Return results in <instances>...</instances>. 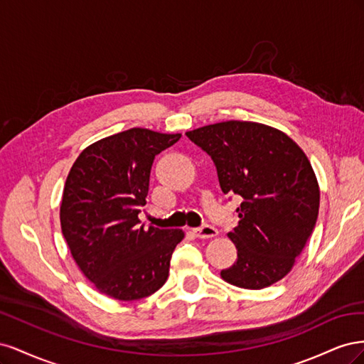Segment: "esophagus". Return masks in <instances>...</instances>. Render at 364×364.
<instances>
[{
	"instance_id": "1",
	"label": "esophagus",
	"mask_w": 364,
	"mask_h": 364,
	"mask_svg": "<svg viewBox=\"0 0 364 364\" xmlns=\"http://www.w3.org/2000/svg\"><path fill=\"white\" fill-rule=\"evenodd\" d=\"M193 232H194V235L197 238H213V237H215L218 234V230L214 226H211V225H202L200 228L194 229Z\"/></svg>"
}]
</instances>
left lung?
Masks as SVG:
<instances>
[{
    "instance_id": "left-lung-1",
    "label": "left lung",
    "mask_w": 364,
    "mask_h": 364,
    "mask_svg": "<svg viewBox=\"0 0 364 364\" xmlns=\"http://www.w3.org/2000/svg\"><path fill=\"white\" fill-rule=\"evenodd\" d=\"M185 135L211 156L222 191L243 197L238 226L228 234L237 261L222 278L249 290L278 282L317 222L321 191L310 161L284 132L253 121H223Z\"/></svg>"
}]
</instances>
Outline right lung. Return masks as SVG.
Listing matches in <instances>:
<instances>
[{
    "mask_svg": "<svg viewBox=\"0 0 364 364\" xmlns=\"http://www.w3.org/2000/svg\"><path fill=\"white\" fill-rule=\"evenodd\" d=\"M134 127L86 147L65 182L62 234L71 255L95 289L118 301L159 290L181 229L139 225L155 156L181 139Z\"/></svg>",
    "mask_w": 364,
    "mask_h": 364,
    "instance_id": "1",
    "label": "right lung"
}]
</instances>
